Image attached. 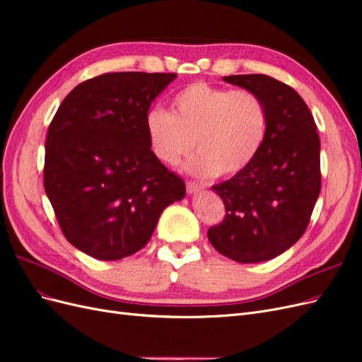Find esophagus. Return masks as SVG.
Here are the masks:
<instances>
[{"mask_svg":"<svg viewBox=\"0 0 362 362\" xmlns=\"http://www.w3.org/2000/svg\"><path fill=\"white\" fill-rule=\"evenodd\" d=\"M205 187L202 184H199V182H194V181H189L187 182V193L189 194H194V193H198V192H201V190H204Z\"/></svg>","mask_w":362,"mask_h":362,"instance_id":"34e87169","label":"esophagus"}]
</instances>
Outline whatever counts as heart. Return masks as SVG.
<instances>
[{"label": "heart", "instance_id": "heart-1", "mask_svg": "<svg viewBox=\"0 0 362 362\" xmlns=\"http://www.w3.org/2000/svg\"><path fill=\"white\" fill-rule=\"evenodd\" d=\"M172 113L152 107L145 131L152 156L175 166L194 148L185 170L198 177H233L249 168L264 145L269 115L252 90L192 83L173 96Z\"/></svg>", "mask_w": 362, "mask_h": 362}]
</instances>
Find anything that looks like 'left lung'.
Here are the masks:
<instances>
[{"instance_id": "1", "label": "left lung", "mask_w": 362, "mask_h": 362, "mask_svg": "<svg viewBox=\"0 0 362 362\" xmlns=\"http://www.w3.org/2000/svg\"><path fill=\"white\" fill-rule=\"evenodd\" d=\"M223 81L261 98L269 128L250 166L211 187L226 217L208 229V240L237 262L267 261L290 249L310 223L320 194V137L293 87L262 74L229 75Z\"/></svg>"}]
</instances>
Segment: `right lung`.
Instances as JSON below:
<instances>
[{"instance_id": "add662e5", "label": "right lung", "mask_w": 362, "mask_h": 362, "mask_svg": "<svg viewBox=\"0 0 362 362\" xmlns=\"http://www.w3.org/2000/svg\"><path fill=\"white\" fill-rule=\"evenodd\" d=\"M177 74L113 72L78 84L48 128L43 185L68 242L96 259L136 254L184 181L152 156L145 115Z\"/></svg>"}]
</instances>
